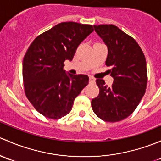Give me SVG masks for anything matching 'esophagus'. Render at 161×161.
Segmentation results:
<instances>
[{
  "label": "esophagus",
  "instance_id": "obj_1",
  "mask_svg": "<svg viewBox=\"0 0 161 161\" xmlns=\"http://www.w3.org/2000/svg\"><path fill=\"white\" fill-rule=\"evenodd\" d=\"M89 82L90 83H94L95 82V78L93 77H90V78H89Z\"/></svg>",
  "mask_w": 161,
  "mask_h": 161
}]
</instances>
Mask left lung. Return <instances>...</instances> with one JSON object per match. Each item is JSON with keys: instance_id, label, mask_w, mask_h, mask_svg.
<instances>
[{"instance_id": "1", "label": "left lung", "mask_w": 161, "mask_h": 161, "mask_svg": "<svg viewBox=\"0 0 161 161\" xmlns=\"http://www.w3.org/2000/svg\"><path fill=\"white\" fill-rule=\"evenodd\" d=\"M94 31L108 47L105 64L113 77L111 87L97 79L99 94L92 99L95 115L109 122H119L130 115L141 101L147 84V63L134 39L114 25H94Z\"/></svg>"}]
</instances>
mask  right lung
I'll return each mask as SVG.
<instances>
[{"label": "right lung", "instance_id": "obj_1", "mask_svg": "<svg viewBox=\"0 0 161 161\" xmlns=\"http://www.w3.org/2000/svg\"><path fill=\"white\" fill-rule=\"evenodd\" d=\"M94 31L91 25L62 22L35 39L23 59L22 75L27 98L49 119L65 116L74 99L87 85V75H73L64 69L80 42Z\"/></svg>", "mask_w": 161, "mask_h": 161}]
</instances>
